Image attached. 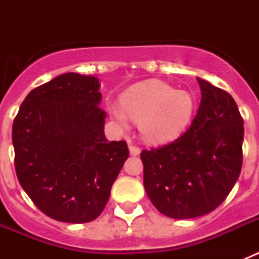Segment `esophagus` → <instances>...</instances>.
Returning a JSON list of instances; mask_svg holds the SVG:
<instances>
[{
	"label": "esophagus",
	"instance_id": "1",
	"mask_svg": "<svg viewBox=\"0 0 259 259\" xmlns=\"http://www.w3.org/2000/svg\"><path fill=\"white\" fill-rule=\"evenodd\" d=\"M130 154H131V155H139V154H140V149H139L137 146L131 145V144H130Z\"/></svg>",
	"mask_w": 259,
	"mask_h": 259
}]
</instances>
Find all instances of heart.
<instances>
[{"label":"heart","instance_id":"b5f03b06","mask_svg":"<svg viewBox=\"0 0 259 259\" xmlns=\"http://www.w3.org/2000/svg\"><path fill=\"white\" fill-rule=\"evenodd\" d=\"M120 108L110 105V114L120 127H128V118L140 122V132L148 141L175 140L188 127L194 113V98L188 91H175L157 80L145 81L125 91Z\"/></svg>","mask_w":259,"mask_h":259}]
</instances>
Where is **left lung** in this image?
Returning <instances> with one entry per match:
<instances>
[{
	"label": "left lung",
	"mask_w": 259,
	"mask_h": 259,
	"mask_svg": "<svg viewBox=\"0 0 259 259\" xmlns=\"http://www.w3.org/2000/svg\"><path fill=\"white\" fill-rule=\"evenodd\" d=\"M201 102L175 141L143 150L144 187L159 212L174 219L209 214L226 200L242 166L244 120L232 96L197 77Z\"/></svg>",
	"instance_id": "obj_1"
}]
</instances>
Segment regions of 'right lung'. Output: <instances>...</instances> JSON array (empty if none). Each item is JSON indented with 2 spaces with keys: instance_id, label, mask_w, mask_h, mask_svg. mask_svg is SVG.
<instances>
[{
  "instance_id": "1",
  "label": "right lung",
  "mask_w": 259,
  "mask_h": 259,
  "mask_svg": "<svg viewBox=\"0 0 259 259\" xmlns=\"http://www.w3.org/2000/svg\"><path fill=\"white\" fill-rule=\"evenodd\" d=\"M100 81L59 75L28 93L13 123L15 171L45 215L87 223L101 214L130 155L125 141H107Z\"/></svg>"
}]
</instances>
